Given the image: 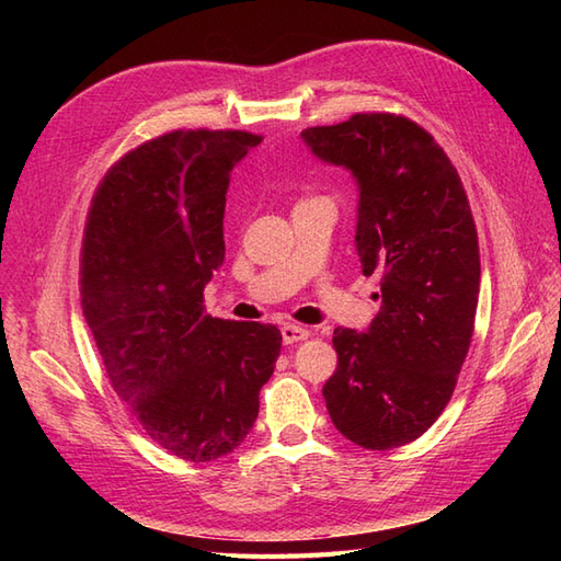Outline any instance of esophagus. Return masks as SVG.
<instances>
[{
    "label": "esophagus",
    "instance_id": "1",
    "mask_svg": "<svg viewBox=\"0 0 561 561\" xmlns=\"http://www.w3.org/2000/svg\"><path fill=\"white\" fill-rule=\"evenodd\" d=\"M308 335H311V332H308V330L301 328V325H284V328H282V340H284V344L304 342V340H308Z\"/></svg>",
    "mask_w": 561,
    "mask_h": 561
}]
</instances>
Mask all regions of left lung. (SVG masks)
<instances>
[{
  "label": "left lung",
  "mask_w": 561,
  "mask_h": 561,
  "mask_svg": "<svg viewBox=\"0 0 561 561\" xmlns=\"http://www.w3.org/2000/svg\"><path fill=\"white\" fill-rule=\"evenodd\" d=\"M301 137L356 178V250L366 277L380 274L374 323L332 335L330 420L356 446L398 448L446 410L470 350L480 296L470 202L446 151L404 115L356 113Z\"/></svg>",
  "instance_id": "8db88e82"
}]
</instances>
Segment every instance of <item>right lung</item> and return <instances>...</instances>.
I'll list each match as a JSON object with an SVG mask.
<instances>
[{"label":"right lung","mask_w":561,"mask_h":561,"mask_svg":"<svg viewBox=\"0 0 561 561\" xmlns=\"http://www.w3.org/2000/svg\"><path fill=\"white\" fill-rule=\"evenodd\" d=\"M243 129H173L127 151L91 199L81 308L111 386L145 434L190 462L243 444L282 350L274 325L219 320L205 287L224 262Z\"/></svg>","instance_id":"right-lung-1"}]
</instances>
